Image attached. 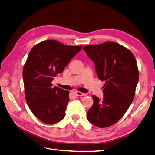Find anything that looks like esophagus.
<instances>
[{
    "label": "esophagus",
    "mask_w": 155,
    "mask_h": 155,
    "mask_svg": "<svg viewBox=\"0 0 155 155\" xmlns=\"http://www.w3.org/2000/svg\"><path fill=\"white\" fill-rule=\"evenodd\" d=\"M76 94H77V96H84V95H85V94L80 91H76Z\"/></svg>",
    "instance_id": "1"
}]
</instances>
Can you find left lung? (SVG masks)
I'll return each instance as SVG.
<instances>
[{
	"label": "left lung",
	"mask_w": 155,
	"mask_h": 155,
	"mask_svg": "<svg viewBox=\"0 0 155 155\" xmlns=\"http://www.w3.org/2000/svg\"><path fill=\"white\" fill-rule=\"evenodd\" d=\"M83 50L94 62L99 79L105 82L103 99L93 95L87 119L98 127H107L121 119L134 100L139 80L136 58L114 42L85 46Z\"/></svg>",
	"instance_id": "left-lung-1"
}]
</instances>
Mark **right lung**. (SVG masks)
I'll return each mask as SVG.
<instances>
[{"instance_id":"1","label":"right lung","mask_w":155,"mask_h":155,"mask_svg":"<svg viewBox=\"0 0 155 155\" xmlns=\"http://www.w3.org/2000/svg\"><path fill=\"white\" fill-rule=\"evenodd\" d=\"M81 49L47 40L30 51L23 69L25 96L30 110L42 122L53 124L65 117L69 91L52 87L51 81Z\"/></svg>"}]
</instances>
